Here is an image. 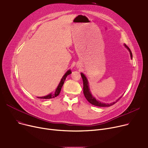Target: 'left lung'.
I'll list each match as a JSON object with an SVG mask.
<instances>
[{"instance_id":"1","label":"left lung","mask_w":148,"mask_h":148,"mask_svg":"<svg viewBox=\"0 0 148 148\" xmlns=\"http://www.w3.org/2000/svg\"><path fill=\"white\" fill-rule=\"evenodd\" d=\"M125 46L126 47V48L130 51L131 58L133 59V54H132L131 50L125 44ZM81 76L82 77L83 82V94H84V95L85 98H86V99L88 101V102H89L91 104L94 105L95 106H98V107H110V106H113V104H114L116 103H117L118 101L119 100V99H121V98L122 97H120L118 100H116L115 102H113V103H110V104H106V103H101L100 101H97L94 97L92 95L91 93L90 92V90H89V88L88 81L86 79V76H85L83 73H81Z\"/></svg>"}]
</instances>
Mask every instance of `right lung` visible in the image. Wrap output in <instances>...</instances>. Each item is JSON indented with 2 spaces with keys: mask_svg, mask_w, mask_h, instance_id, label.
Here are the masks:
<instances>
[{
  "mask_svg": "<svg viewBox=\"0 0 148 148\" xmlns=\"http://www.w3.org/2000/svg\"><path fill=\"white\" fill-rule=\"evenodd\" d=\"M71 70H68V71L65 74V75H64L63 76V77H62V79H61V80H60V83H59V85H58V86L57 89H56V91L54 92V93H53V94H49V95H46V96H45V97H37V98H41V99H50V98H54V97H56L58 96L59 94H60L61 89H62V86H63V84H64V82H65V79H66V77H67L69 74H71Z\"/></svg>",
  "mask_w": 148,
  "mask_h": 148,
  "instance_id": "1",
  "label": "right lung"
}]
</instances>
